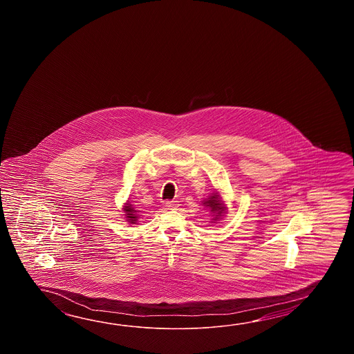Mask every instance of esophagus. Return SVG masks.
<instances>
[{
    "label": "esophagus",
    "instance_id": "34e87169",
    "mask_svg": "<svg viewBox=\"0 0 354 354\" xmlns=\"http://www.w3.org/2000/svg\"><path fill=\"white\" fill-rule=\"evenodd\" d=\"M177 207H178V201H176V200H171V201H167V210H176Z\"/></svg>",
    "mask_w": 354,
    "mask_h": 354
}]
</instances>
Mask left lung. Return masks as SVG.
<instances>
[{"label": "left lung", "instance_id": "1", "mask_svg": "<svg viewBox=\"0 0 354 354\" xmlns=\"http://www.w3.org/2000/svg\"><path fill=\"white\" fill-rule=\"evenodd\" d=\"M203 205L210 210L211 214H212V218H212L214 221L220 218V216H221V215L224 214V211H225V207H224V205L221 203V200H220L218 194H212L207 200H205Z\"/></svg>", "mask_w": 354, "mask_h": 354}]
</instances>
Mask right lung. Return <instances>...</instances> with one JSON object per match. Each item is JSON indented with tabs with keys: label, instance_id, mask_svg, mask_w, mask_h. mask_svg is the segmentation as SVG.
I'll return each instance as SVG.
<instances>
[{
	"label": "right lung",
	"instance_id": "1",
	"mask_svg": "<svg viewBox=\"0 0 354 354\" xmlns=\"http://www.w3.org/2000/svg\"><path fill=\"white\" fill-rule=\"evenodd\" d=\"M124 211L127 212L125 216L128 218L129 223H130V224H134L136 220H138V215H136V214L140 212V211L136 210V207H133V205H130V203H127Z\"/></svg>",
	"mask_w": 354,
	"mask_h": 354
}]
</instances>
